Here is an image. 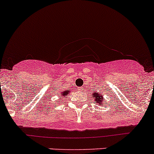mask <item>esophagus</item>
<instances>
[{
	"label": "esophagus",
	"mask_w": 154,
	"mask_h": 154,
	"mask_svg": "<svg viewBox=\"0 0 154 154\" xmlns=\"http://www.w3.org/2000/svg\"><path fill=\"white\" fill-rule=\"evenodd\" d=\"M79 89H80V88H79Z\"/></svg>",
	"instance_id": "obj_1"
}]
</instances>
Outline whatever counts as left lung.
I'll use <instances>...</instances> for the list:
<instances>
[{
	"label": "left lung",
	"mask_w": 154,
	"mask_h": 154,
	"mask_svg": "<svg viewBox=\"0 0 154 154\" xmlns=\"http://www.w3.org/2000/svg\"><path fill=\"white\" fill-rule=\"evenodd\" d=\"M94 97H95V101L97 102V103H103V95H101V94H100L99 93H94ZM103 104V103H102Z\"/></svg>",
	"instance_id": "left-lung-1"
}]
</instances>
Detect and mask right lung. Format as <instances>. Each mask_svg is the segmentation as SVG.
<instances>
[{
    "instance_id": "add662e5",
    "label": "right lung",
    "mask_w": 154,
    "mask_h": 154,
    "mask_svg": "<svg viewBox=\"0 0 154 154\" xmlns=\"http://www.w3.org/2000/svg\"><path fill=\"white\" fill-rule=\"evenodd\" d=\"M63 93V96H67V94H68V93H69V90H66V91H64Z\"/></svg>"
}]
</instances>
